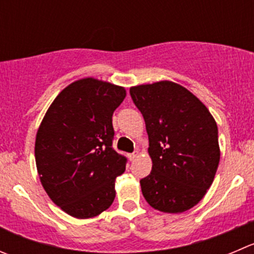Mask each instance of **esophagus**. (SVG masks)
<instances>
[{"label": "esophagus", "mask_w": 254, "mask_h": 254, "mask_svg": "<svg viewBox=\"0 0 254 254\" xmlns=\"http://www.w3.org/2000/svg\"><path fill=\"white\" fill-rule=\"evenodd\" d=\"M136 156H137V151L132 152V154H129V159H130V161H134L135 157H136Z\"/></svg>", "instance_id": "obj_1"}]
</instances>
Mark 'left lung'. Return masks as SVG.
<instances>
[{
    "label": "left lung",
    "instance_id": "8db88e82",
    "mask_svg": "<svg viewBox=\"0 0 254 254\" xmlns=\"http://www.w3.org/2000/svg\"><path fill=\"white\" fill-rule=\"evenodd\" d=\"M144 117L152 170L140 180L155 210L181 213L197 205L212 185L220 162L218 129L198 98L174 82L130 88Z\"/></svg>",
    "mask_w": 254,
    "mask_h": 254
}]
</instances>
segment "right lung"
Listing matches in <instances>:
<instances>
[{
  "mask_svg": "<svg viewBox=\"0 0 254 254\" xmlns=\"http://www.w3.org/2000/svg\"><path fill=\"white\" fill-rule=\"evenodd\" d=\"M125 95L112 83L79 79L57 95L39 125L34 156L42 186L73 217H94L114 201L127 157L113 149L112 118Z\"/></svg>",
  "mask_w": 254,
  "mask_h": 254,
  "instance_id": "1",
  "label": "right lung"
}]
</instances>
